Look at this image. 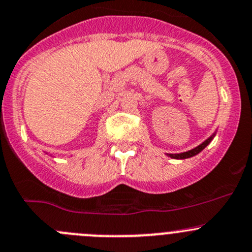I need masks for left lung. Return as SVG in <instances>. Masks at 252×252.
Returning a JSON list of instances; mask_svg holds the SVG:
<instances>
[{
    "mask_svg": "<svg viewBox=\"0 0 252 252\" xmlns=\"http://www.w3.org/2000/svg\"><path fill=\"white\" fill-rule=\"evenodd\" d=\"M214 136V135H213ZM213 136H211L209 139H207L204 143H202L201 145H198L197 148L192 149V150L189 151H186V153H182V154H168V156H171L172 158H192V156L197 155L198 153H201L202 150H203L204 148H206L207 145H208L209 143H211V140L213 139Z\"/></svg>",
    "mask_w": 252,
    "mask_h": 252,
    "instance_id": "left-lung-1",
    "label": "left lung"
}]
</instances>
